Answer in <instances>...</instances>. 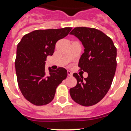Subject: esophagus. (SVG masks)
Returning a JSON list of instances; mask_svg holds the SVG:
<instances>
[{
    "mask_svg": "<svg viewBox=\"0 0 131 131\" xmlns=\"http://www.w3.org/2000/svg\"><path fill=\"white\" fill-rule=\"evenodd\" d=\"M68 76H72V73L70 71H68Z\"/></svg>",
    "mask_w": 131,
    "mask_h": 131,
    "instance_id": "obj_1",
    "label": "esophagus"
}]
</instances>
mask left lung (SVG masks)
Segmentation results:
<instances>
[{
	"label": "left lung",
	"mask_w": 131,
	"mask_h": 131,
	"mask_svg": "<svg viewBox=\"0 0 131 131\" xmlns=\"http://www.w3.org/2000/svg\"><path fill=\"white\" fill-rule=\"evenodd\" d=\"M70 34L77 37L84 46L79 67L88 73L84 79L77 73H73L77 83L69 90L70 96L81 106H93L110 89L116 70L117 48L111 38L95 28L79 27Z\"/></svg>",
	"instance_id": "8db88e82"
}]
</instances>
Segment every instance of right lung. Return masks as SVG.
<instances>
[{"instance_id":"add662e5","label":"right lung","mask_w":131,"mask_h":131,"mask_svg":"<svg viewBox=\"0 0 131 131\" xmlns=\"http://www.w3.org/2000/svg\"><path fill=\"white\" fill-rule=\"evenodd\" d=\"M71 27L35 30L25 35L17 47L15 61L18 86L24 98L35 106L52 101L56 88L67 77L63 68L45 70V61L54 52L58 40L66 37Z\"/></svg>"}]
</instances>
